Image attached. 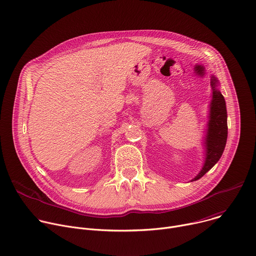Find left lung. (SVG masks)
Returning <instances> with one entry per match:
<instances>
[{"instance_id": "1", "label": "left lung", "mask_w": 256, "mask_h": 256, "mask_svg": "<svg viewBox=\"0 0 256 256\" xmlns=\"http://www.w3.org/2000/svg\"><path fill=\"white\" fill-rule=\"evenodd\" d=\"M218 85H220L218 80L212 75L210 77L212 100L210 103L208 122L204 140V162L198 174L192 181L202 178L208 170H210L220 160L225 150L228 136L227 108L225 98L218 88Z\"/></svg>"}]
</instances>
